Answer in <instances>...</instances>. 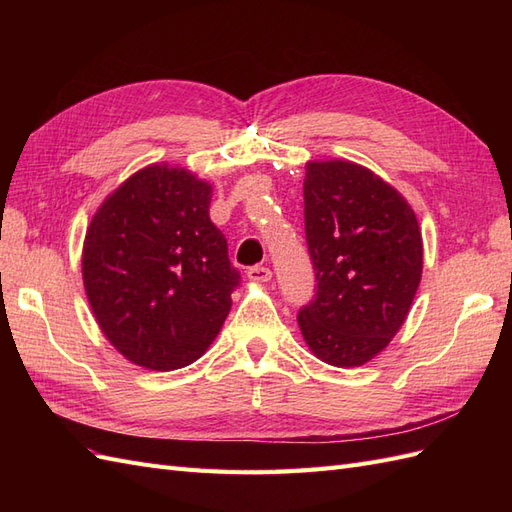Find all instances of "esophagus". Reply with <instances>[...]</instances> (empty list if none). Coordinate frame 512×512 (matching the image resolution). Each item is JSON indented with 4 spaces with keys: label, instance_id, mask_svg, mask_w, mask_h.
<instances>
[{
    "label": "esophagus",
    "instance_id": "obj_1",
    "mask_svg": "<svg viewBox=\"0 0 512 512\" xmlns=\"http://www.w3.org/2000/svg\"><path fill=\"white\" fill-rule=\"evenodd\" d=\"M247 277H250L252 282H269L271 280V269L256 265V267L247 269Z\"/></svg>",
    "mask_w": 512,
    "mask_h": 512
}]
</instances>
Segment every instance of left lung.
<instances>
[{
    "instance_id": "8db88e82",
    "label": "left lung",
    "mask_w": 512,
    "mask_h": 512,
    "mask_svg": "<svg viewBox=\"0 0 512 512\" xmlns=\"http://www.w3.org/2000/svg\"><path fill=\"white\" fill-rule=\"evenodd\" d=\"M305 239L316 294L297 316L320 361L361 367L408 318L423 273V237L408 200L348 160L307 162Z\"/></svg>"
}]
</instances>
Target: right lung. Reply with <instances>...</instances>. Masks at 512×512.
I'll return each mask as SVG.
<instances>
[{
    "label": "right lung",
    "instance_id": "obj_1",
    "mask_svg": "<svg viewBox=\"0 0 512 512\" xmlns=\"http://www.w3.org/2000/svg\"><path fill=\"white\" fill-rule=\"evenodd\" d=\"M211 185L168 164L141 168L96 211L83 284L104 337L153 371L194 363L218 337L241 282L209 218Z\"/></svg>",
    "mask_w": 512,
    "mask_h": 512
}]
</instances>
